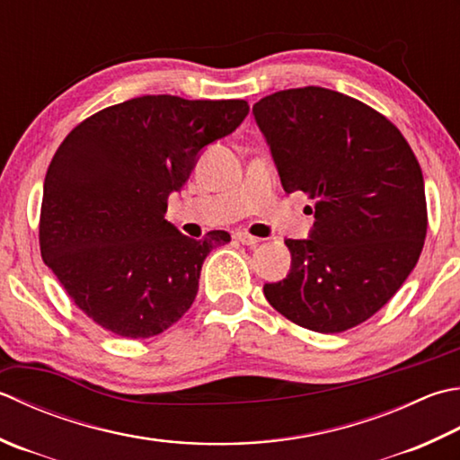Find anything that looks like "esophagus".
<instances>
[{"instance_id": "1", "label": "esophagus", "mask_w": 460, "mask_h": 460, "mask_svg": "<svg viewBox=\"0 0 460 460\" xmlns=\"http://www.w3.org/2000/svg\"><path fill=\"white\" fill-rule=\"evenodd\" d=\"M233 239H235L237 243H241V245H249V247H253V245H257V243H259L257 237L249 235V233H245V231H237L235 235H233Z\"/></svg>"}]
</instances>
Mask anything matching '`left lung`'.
I'll return each instance as SVG.
<instances>
[{
	"instance_id": "8db88e82",
	"label": "left lung",
	"mask_w": 460,
	"mask_h": 460,
	"mask_svg": "<svg viewBox=\"0 0 460 460\" xmlns=\"http://www.w3.org/2000/svg\"><path fill=\"white\" fill-rule=\"evenodd\" d=\"M253 113L283 189L307 193L314 207L311 237L285 241L291 271L265 283L267 301L309 331L361 325L401 289L425 245L415 153L383 113L325 87L283 89Z\"/></svg>"
}]
</instances>
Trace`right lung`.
I'll return each instance as SVG.
<instances>
[{"label": "right lung", "instance_id": "obj_1", "mask_svg": "<svg viewBox=\"0 0 460 460\" xmlns=\"http://www.w3.org/2000/svg\"><path fill=\"white\" fill-rule=\"evenodd\" d=\"M247 113L245 99L143 95L93 113L63 139L45 173L40 249L99 327L149 339L191 307L207 253L231 237L189 239L165 221L167 197L199 151Z\"/></svg>", "mask_w": 460, "mask_h": 460}]
</instances>
